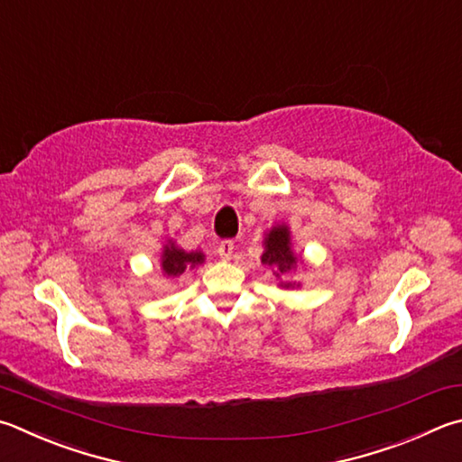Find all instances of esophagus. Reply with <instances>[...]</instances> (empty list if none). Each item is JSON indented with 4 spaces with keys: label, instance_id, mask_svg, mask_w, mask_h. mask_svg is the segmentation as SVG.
I'll list each match as a JSON object with an SVG mask.
<instances>
[{
    "label": "esophagus",
    "instance_id": "esophagus-1",
    "mask_svg": "<svg viewBox=\"0 0 462 462\" xmlns=\"http://www.w3.org/2000/svg\"><path fill=\"white\" fill-rule=\"evenodd\" d=\"M234 253V242L232 240H222L220 245H217V254H220L222 260H230Z\"/></svg>",
    "mask_w": 462,
    "mask_h": 462
}]
</instances>
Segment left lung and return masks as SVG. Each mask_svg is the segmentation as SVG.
I'll return each instance as SVG.
<instances>
[{"label":"left lung","mask_w":462,"mask_h":462,"mask_svg":"<svg viewBox=\"0 0 462 462\" xmlns=\"http://www.w3.org/2000/svg\"><path fill=\"white\" fill-rule=\"evenodd\" d=\"M263 263L276 268V276L292 271L297 266V256L291 253V238L287 226L273 228L266 236V248L263 254ZM282 287H291V282H284Z\"/></svg>","instance_id":"obj_1"}]
</instances>
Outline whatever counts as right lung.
Returning a JSON list of instances; mask_svg holds the SVG:
<instances>
[{
    "mask_svg": "<svg viewBox=\"0 0 462 462\" xmlns=\"http://www.w3.org/2000/svg\"><path fill=\"white\" fill-rule=\"evenodd\" d=\"M204 263L202 253H183V250L175 246H165L163 250V273L170 276L181 274L186 268H196L198 264Z\"/></svg>",
    "mask_w": 462,
    "mask_h": 462,
    "instance_id": "1",
    "label": "right lung"
}]
</instances>
